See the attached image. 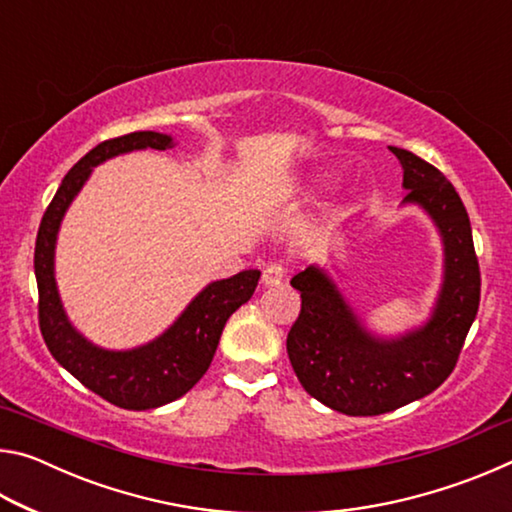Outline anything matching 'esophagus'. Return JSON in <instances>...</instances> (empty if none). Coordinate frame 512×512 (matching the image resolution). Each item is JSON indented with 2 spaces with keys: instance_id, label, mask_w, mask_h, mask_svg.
Returning <instances> with one entry per match:
<instances>
[{
  "instance_id": "obj_1",
  "label": "esophagus",
  "mask_w": 512,
  "mask_h": 512,
  "mask_svg": "<svg viewBox=\"0 0 512 512\" xmlns=\"http://www.w3.org/2000/svg\"><path fill=\"white\" fill-rule=\"evenodd\" d=\"M284 280V266L280 262H271L262 273V284L264 287H275Z\"/></svg>"
}]
</instances>
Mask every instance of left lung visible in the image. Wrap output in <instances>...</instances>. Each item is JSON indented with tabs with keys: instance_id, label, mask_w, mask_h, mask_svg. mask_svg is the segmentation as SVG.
Masks as SVG:
<instances>
[{
	"instance_id": "8db88e82",
	"label": "left lung",
	"mask_w": 512,
	"mask_h": 512,
	"mask_svg": "<svg viewBox=\"0 0 512 512\" xmlns=\"http://www.w3.org/2000/svg\"><path fill=\"white\" fill-rule=\"evenodd\" d=\"M388 149L404 171L402 203L422 207L443 239V284L427 323L384 339L363 327L323 268L293 275L302 298L287 336L293 372L311 397L345 415L388 413L436 391L452 375L479 311V259L461 196L433 164Z\"/></svg>"
}]
</instances>
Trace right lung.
<instances>
[{
  "instance_id": "1",
  "label": "right lung",
  "mask_w": 512,
  "mask_h": 512,
  "mask_svg": "<svg viewBox=\"0 0 512 512\" xmlns=\"http://www.w3.org/2000/svg\"><path fill=\"white\" fill-rule=\"evenodd\" d=\"M171 146H176L171 135L153 131L128 133L94 146L67 171L54 201L42 216L36 239L33 266L40 296L38 318L42 339L60 366L72 372L85 388L119 409H158L183 397L210 368L225 323L244 302L253 298L262 275L250 268L228 280L207 284L167 332L133 350H103L69 323L54 275L56 239L67 207L97 164L121 153L142 149L164 151Z\"/></svg>"
}]
</instances>
